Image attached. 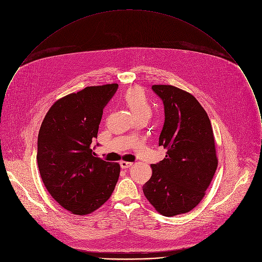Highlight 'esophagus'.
Here are the masks:
<instances>
[{"label": "esophagus", "instance_id": "1", "mask_svg": "<svg viewBox=\"0 0 262 262\" xmlns=\"http://www.w3.org/2000/svg\"><path fill=\"white\" fill-rule=\"evenodd\" d=\"M133 165L132 162H127V161H121L120 162V166L123 168V169H126V168H129Z\"/></svg>", "mask_w": 262, "mask_h": 262}]
</instances>
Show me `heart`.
I'll return each instance as SVG.
<instances>
[{"label":"heart","mask_w":262,"mask_h":262,"mask_svg":"<svg viewBox=\"0 0 262 262\" xmlns=\"http://www.w3.org/2000/svg\"><path fill=\"white\" fill-rule=\"evenodd\" d=\"M125 101L131 112L135 118H146L149 119L152 114V108L150 106L143 91L138 88L130 89L125 95Z\"/></svg>","instance_id":"1"}]
</instances>
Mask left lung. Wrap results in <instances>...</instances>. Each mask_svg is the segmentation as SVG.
Here are the masks:
<instances>
[{"instance_id":"1","label":"left lung","mask_w":262,"mask_h":262,"mask_svg":"<svg viewBox=\"0 0 262 262\" xmlns=\"http://www.w3.org/2000/svg\"><path fill=\"white\" fill-rule=\"evenodd\" d=\"M151 89L164 106L158 145L166 155L151 164L152 177L142 188L157 212L172 217L191 211L204 198L218 165L215 140L210 119L193 96L168 84Z\"/></svg>"}]
</instances>
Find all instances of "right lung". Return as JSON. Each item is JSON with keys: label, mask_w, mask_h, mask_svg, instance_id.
Segmentation results:
<instances>
[{"label": "right lung", "mask_w": 262, "mask_h": 262, "mask_svg": "<svg viewBox=\"0 0 262 262\" xmlns=\"http://www.w3.org/2000/svg\"><path fill=\"white\" fill-rule=\"evenodd\" d=\"M118 84L86 86L55 102L38 134L37 163L51 196L76 215H86L111 196L120 174L117 162L96 157L103 110ZM100 144L97 143V146Z\"/></svg>", "instance_id": "right-lung-1"}]
</instances>
